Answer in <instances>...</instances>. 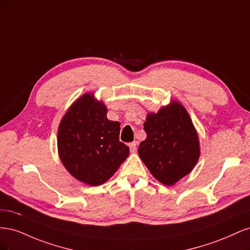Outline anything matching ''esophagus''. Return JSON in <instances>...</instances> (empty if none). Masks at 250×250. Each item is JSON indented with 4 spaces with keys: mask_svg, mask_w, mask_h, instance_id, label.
<instances>
[{
    "mask_svg": "<svg viewBox=\"0 0 250 250\" xmlns=\"http://www.w3.org/2000/svg\"><path fill=\"white\" fill-rule=\"evenodd\" d=\"M137 145H138L137 142H132V143L129 144V148H130L131 152H134V151L137 150Z\"/></svg>",
    "mask_w": 250,
    "mask_h": 250,
    "instance_id": "obj_1",
    "label": "esophagus"
}]
</instances>
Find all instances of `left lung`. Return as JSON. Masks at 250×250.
<instances>
[{
    "instance_id": "1",
    "label": "left lung",
    "mask_w": 250,
    "mask_h": 250,
    "mask_svg": "<svg viewBox=\"0 0 250 250\" xmlns=\"http://www.w3.org/2000/svg\"><path fill=\"white\" fill-rule=\"evenodd\" d=\"M144 129L147 138L140 144L139 155L160 183L173 186L193 170L200 155L199 140L179 102L148 113Z\"/></svg>"
}]
</instances>
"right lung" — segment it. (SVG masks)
I'll use <instances>...</instances> for the list:
<instances>
[{"instance_id":"right-lung-1","label":"right lung","mask_w":250,"mask_h":250,"mask_svg":"<svg viewBox=\"0 0 250 250\" xmlns=\"http://www.w3.org/2000/svg\"><path fill=\"white\" fill-rule=\"evenodd\" d=\"M104 103L84 94L67 109L58 127L60 161L79 181L100 186L117 172L129 155L120 142V123L106 118Z\"/></svg>"}]
</instances>
